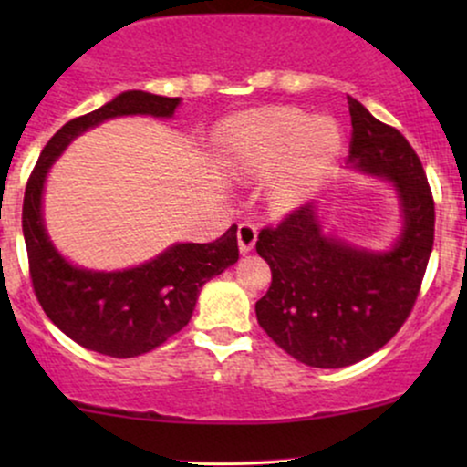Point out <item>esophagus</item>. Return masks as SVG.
<instances>
[{
    "instance_id": "1",
    "label": "esophagus",
    "mask_w": 467,
    "mask_h": 467,
    "mask_svg": "<svg viewBox=\"0 0 467 467\" xmlns=\"http://www.w3.org/2000/svg\"><path fill=\"white\" fill-rule=\"evenodd\" d=\"M237 239H239V252L241 254H248L256 244V228L252 223H239L237 228Z\"/></svg>"
}]
</instances>
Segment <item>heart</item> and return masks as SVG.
<instances>
[{"instance_id": "heart-1", "label": "heart", "mask_w": 467, "mask_h": 467, "mask_svg": "<svg viewBox=\"0 0 467 467\" xmlns=\"http://www.w3.org/2000/svg\"><path fill=\"white\" fill-rule=\"evenodd\" d=\"M222 162L237 175L276 171L272 197L278 206H296L312 192L342 147V133L329 118L301 109L245 111L223 125Z\"/></svg>"}]
</instances>
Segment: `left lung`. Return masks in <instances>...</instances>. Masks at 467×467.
I'll return each instance as SVG.
<instances>
[{
	"label": "left lung",
	"instance_id": "obj_1",
	"mask_svg": "<svg viewBox=\"0 0 467 467\" xmlns=\"http://www.w3.org/2000/svg\"><path fill=\"white\" fill-rule=\"evenodd\" d=\"M349 100V164L393 182L404 233L389 252L325 237L312 203L275 228L256 252L272 270L256 320L283 351L316 368L349 367L382 349L412 312L435 241V202L421 160L395 127Z\"/></svg>",
	"mask_w": 467,
	"mask_h": 467
}]
</instances>
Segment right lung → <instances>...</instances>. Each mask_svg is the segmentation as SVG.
Returning <instances> with one entry per match:
<instances>
[{"label": "right lung", "instance_id": "1", "mask_svg": "<svg viewBox=\"0 0 467 467\" xmlns=\"http://www.w3.org/2000/svg\"><path fill=\"white\" fill-rule=\"evenodd\" d=\"M180 99L122 92L96 111L66 122L47 144L26 184L24 226L32 287L47 318L80 347L111 358L153 351L189 325L200 289L237 264V226L213 244H175L147 264L122 272H92L58 254L44 228L41 197L47 171L83 131L116 116L171 118Z\"/></svg>", "mask_w": 467, "mask_h": 467}]
</instances>
